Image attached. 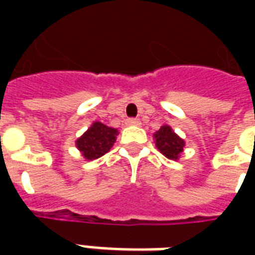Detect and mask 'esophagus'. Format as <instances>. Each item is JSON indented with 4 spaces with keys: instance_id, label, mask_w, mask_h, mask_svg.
I'll return each mask as SVG.
<instances>
[{
    "instance_id": "obj_1",
    "label": "esophagus",
    "mask_w": 255,
    "mask_h": 255,
    "mask_svg": "<svg viewBox=\"0 0 255 255\" xmlns=\"http://www.w3.org/2000/svg\"><path fill=\"white\" fill-rule=\"evenodd\" d=\"M127 124H129V126H140V120L139 119H128Z\"/></svg>"
}]
</instances>
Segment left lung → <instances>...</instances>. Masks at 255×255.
I'll return each instance as SVG.
<instances>
[{
    "mask_svg": "<svg viewBox=\"0 0 255 255\" xmlns=\"http://www.w3.org/2000/svg\"><path fill=\"white\" fill-rule=\"evenodd\" d=\"M154 139L157 149L160 150L166 158L177 160L180 157L183 147H184V140L173 132L169 126H162L154 133Z\"/></svg>",
    "mask_w": 255,
    "mask_h": 255,
    "instance_id": "8db88e82",
    "label": "left lung"
}]
</instances>
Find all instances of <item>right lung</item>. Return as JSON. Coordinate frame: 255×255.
Wrapping results in <instances>:
<instances>
[{
    "label": "right lung",
    "mask_w": 255,
    "mask_h": 255,
    "mask_svg": "<svg viewBox=\"0 0 255 255\" xmlns=\"http://www.w3.org/2000/svg\"><path fill=\"white\" fill-rule=\"evenodd\" d=\"M117 133L119 131L116 128L95 122L76 140V147L86 160H97L112 149L113 143L116 142Z\"/></svg>",
    "instance_id": "add662e5"
}]
</instances>
